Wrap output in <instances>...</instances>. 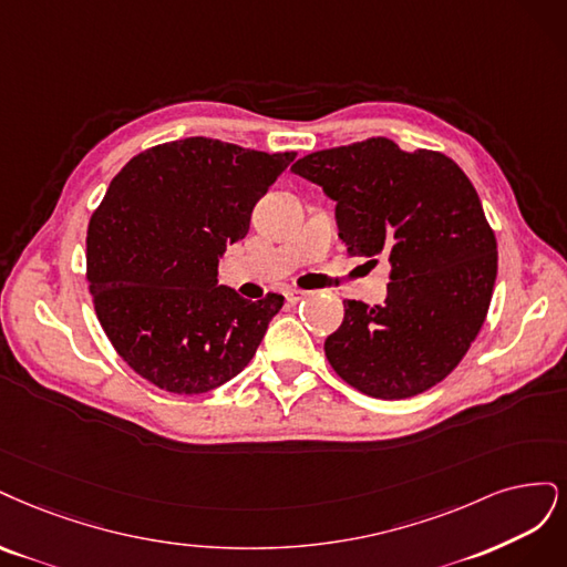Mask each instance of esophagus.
Masks as SVG:
<instances>
[{
    "label": "esophagus",
    "instance_id": "34e87169",
    "mask_svg": "<svg viewBox=\"0 0 567 567\" xmlns=\"http://www.w3.org/2000/svg\"><path fill=\"white\" fill-rule=\"evenodd\" d=\"M303 297H306L303 289H287V291H285L287 303H299Z\"/></svg>",
    "mask_w": 567,
    "mask_h": 567
}]
</instances>
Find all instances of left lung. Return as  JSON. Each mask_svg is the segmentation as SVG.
I'll use <instances>...</instances> for the list:
<instances>
[{"label":"left lung","instance_id":"8db88e82","mask_svg":"<svg viewBox=\"0 0 567 567\" xmlns=\"http://www.w3.org/2000/svg\"><path fill=\"white\" fill-rule=\"evenodd\" d=\"M291 172L334 199L351 257L391 264L381 306L343 301L327 360L364 395L429 391L471 349L495 289L497 240L476 188L447 155L383 136L310 153Z\"/></svg>","mask_w":567,"mask_h":567}]
</instances>
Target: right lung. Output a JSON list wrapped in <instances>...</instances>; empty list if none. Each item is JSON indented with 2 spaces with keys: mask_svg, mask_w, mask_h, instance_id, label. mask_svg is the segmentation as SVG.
Instances as JSON below:
<instances>
[{
  "mask_svg": "<svg viewBox=\"0 0 567 567\" xmlns=\"http://www.w3.org/2000/svg\"><path fill=\"white\" fill-rule=\"evenodd\" d=\"M297 153L193 136L132 157L86 230V280L105 337L157 389L197 395L240 374L280 295L247 301L218 259Z\"/></svg>",
  "mask_w": 567,
  "mask_h": 567,
  "instance_id": "add662e5",
  "label": "right lung"
}]
</instances>
